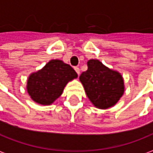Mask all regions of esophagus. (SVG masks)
<instances>
[{"label": "esophagus", "mask_w": 153, "mask_h": 153, "mask_svg": "<svg viewBox=\"0 0 153 153\" xmlns=\"http://www.w3.org/2000/svg\"><path fill=\"white\" fill-rule=\"evenodd\" d=\"M74 70H75V72H76V73L78 74H79L80 69H79V67H74Z\"/></svg>", "instance_id": "obj_1"}]
</instances>
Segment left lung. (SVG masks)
<instances>
[{"label": "left lung", "mask_w": 153, "mask_h": 153, "mask_svg": "<svg viewBox=\"0 0 153 153\" xmlns=\"http://www.w3.org/2000/svg\"><path fill=\"white\" fill-rule=\"evenodd\" d=\"M88 98L99 108L114 106L124 92L121 74L109 69L98 59L88 61V69L79 77Z\"/></svg>", "instance_id": "8db88e82"}]
</instances>
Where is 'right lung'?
I'll use <instances>...</instances> for the list:
<instances>
[{
	"label": "right lung",
	"instance_id": "right-lung-1",
	"mask_svg": "<svg viewBox=\"0 0 153 153\" xmlns=\"http://www.w3.org/2000/svg\"><path fill=\"white\" fill-rule=\"evenodd\" d=\"M69 65L59 59L51 60L41 70L31 74L27 81V91L35 102L51 104L62 94L67 83L77 78Z\"/></svg>",
	"mask_w": 153,
	"mask_h": 153
}]
</instances>
